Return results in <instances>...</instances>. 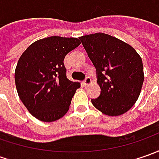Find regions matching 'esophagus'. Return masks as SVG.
Instances as JSON below:
<instances>
[{
  "label": "esophagus",
  "instance_id": "obj_1",
  "mask_svg": "<svg viewBox=\"0 0 159 159\" xmlns=\"http://www.w3.org/2000/svg\"><path fill=\"white\" fill-rule=\"evenodd\" d=\"M91 83H92L91 78H90V77H87V78L85 79V80H84V86H85V87H88V86H89Z\"/></svg>",
  "mask_w": 159,
  "mask_h": 159
}]
</instances>
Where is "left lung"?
<instances>
[{"mask_svg":"<svg viewBox=\"0 0 159 159\" xmlns=\"http://www.w3.org/2000/svg\"><path fill=\"white\" fill-rule=\"evenodd\" d=\"M80 40L96 70L101 94L93 105L108 116L129 111L140 95L143 84L142 58L129 44L109 34L97 33Z\"/></svg>","mask_w":159,"mask_h":159,"instance_id":"8db88e82","label":"left lung"}]
</instances>
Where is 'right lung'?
<instances>
[{"label":"right lung","mask_w":159,"mask_h":159,"mask_svg":"<svg viewBox=\"0 0 159 159\" xmlns=\"http://www.w3.org/2000/svg\"><path fill=\"white\" fill-rule=\"evenodd\" d=\"M80 44L77 38L51 36L36 40L19 58L15 70L19 98L34 117L43 122L61 119L80 88L66 77L64 59Z\"/></svg>","instance_id":"add662e5"}]
</instances>
